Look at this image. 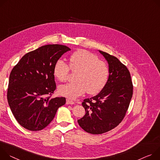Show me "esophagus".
Returning a JSON list of instances; mask_svg holds the SVG:
<instances>
[{
    "mask_svg": "<svg viewBox=\"0 0 160 160\" xmlns=\"http://www.w3.org/2000/svg\"><path fill=\"white\" fill-rule=\"evenodd\" d=\"M66 103L67 104H74V102L72 101V100H70V99H67L66 100Z\"/></svg>",
    "mask_w": 160,
    "mask_h": 160,
    "instance_id": "34e87169",
    "label": "esophagus"
}]
</instances>
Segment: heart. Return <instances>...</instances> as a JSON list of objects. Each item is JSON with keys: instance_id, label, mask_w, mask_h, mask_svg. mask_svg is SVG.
I'll return each instance as SVG.
<instances>
[{"instance_id": "b5f03b06", "label": "heart", "mask_w": 160, "mask_h": 160, "mask_svg": "<svg viewBox=\"0 0 160 160\" xmlns=\"http://www.w3.org/2000/svg\"><path fill=\"white\" fill-rule=\"evenodd\" d=\"M70 69L75 74L74 82L59 86L58 93L68 98H76L86 92L95 95L102 91L108 82L109 68L104 62L86 50L79 49L69 57V66L58 60L53 68V74L61 82L67 79Z\"/></svg>"}]
</instances>
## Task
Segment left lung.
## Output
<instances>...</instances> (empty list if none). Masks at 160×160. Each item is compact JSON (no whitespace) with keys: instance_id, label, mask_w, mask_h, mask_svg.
I'll return each mask as SVG.
<instances>
[{"instance_id":"8db88e82","label":"left lung","mask_w":160,"mask_h":160,"mask_svg":"<svg viewBox=\"0 0 160 160\" xmlns=\"http://www.w3.org/2000/svg\"><path fill=\"white\" fill-rule=\"evenodd\" d=\"M109 64V78L102 91L82 103L86 114L78 120L86 132L102 134L116 127L125 116L133 95L127 67L116 57L100 51Z\"/></svg>"}]
</instances>
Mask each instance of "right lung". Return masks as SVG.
Masks as SVG:
<instances>
[{"mask_svg":"<svg viewBox=\"0 0 160 160\" xmlns=\"http://www.w3.org/2000/svg\"><path fill=\"white\" fill-rule=\"evenodd\" d=\"M70 50L60 44L42 46L25 54L11 70L8 101L15 119L25 129H44L65 103V97H51L56 90L53 68Z\"/></svg>","mask_w":160,"mask_h":160,"instance_id":"add662e5","label":"right lung"}]
</instances>
